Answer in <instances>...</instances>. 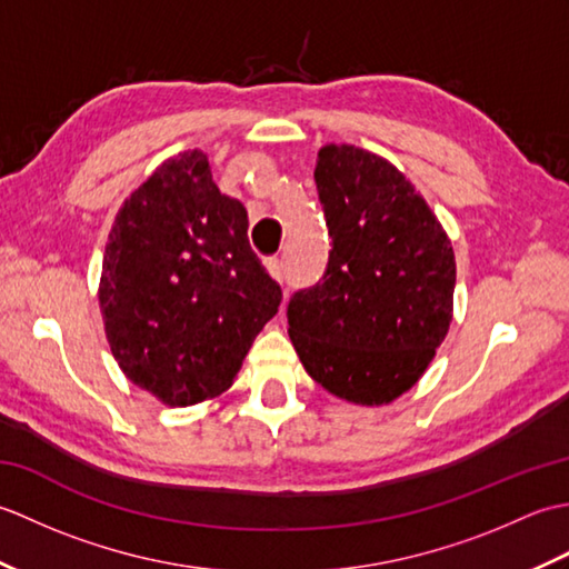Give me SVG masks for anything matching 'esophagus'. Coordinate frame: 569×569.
<instances>
[{
	"label": "esophagus",
	"mask_w": 569,
	"mask_h": 569,
	"mask_svg": "<svg viewBox=\"0 0 569 569\" xmlns=\"http://www.w3.org/2000/svg\"><path fill=\"white\" fill-rule=\"evenodd\" d=\"M266 269H269V273L276 278L278 283H283V263H281V259H269V261H266Z\"/></svg>",
	"instance_id": "1"
}]
</instances>
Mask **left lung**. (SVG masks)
<instances>
[{"mask_svg": "<svg viewBox=\"0 0 569 569\" xmlns=\"http://www.w3.org/2000/svg\"><path fill=\"white\" fill-rule=\"evenodd\" d=\"M316 186L332 249L320 281L288 303V335L330 393L391 403L450 330L452 244L428 202L377 153L322 147Z\"/></svg>", "mask_w": 569, "mask_h": 569, "instance_id": "1", "label": "left lung"}]
</instances>
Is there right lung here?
<instances>
[{"mask_svg":"<svg viewBox=\"0 0 569 569\" xmlns=\"http://www.w3.org/2000/svg\"><path fill=\"white\" fill-rule=\"evenodd\" d=\"M247 229L244 204L222 196L198 149L163 161L114 217L100 278L107 342L166 406L227 391L281 306Z\"/></svg>","mask_w":569,"mask_h":569,"instance_id":"obj_1","label":"right lung"}]
</instances>
